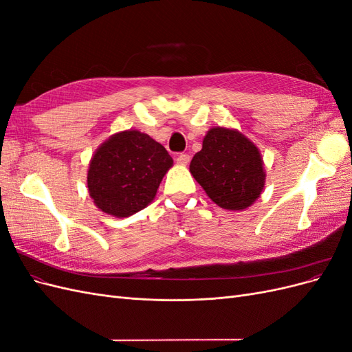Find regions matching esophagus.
Instances as JSON below:
<instances>
[{
	"mask_svg": "<svg viewBox=\"0 0 352 352\" xmlns=\"http://www.w3.org/2000/svg\"><path fill=\"white\" fill-rule=\"evenodd\" d=\"M189 160H190L189 154H185V153H182V154H179V155H177L176 162H177L179 164H188V163H189Z\"/></svg>",
	"mask_w": 352,
	"mask_h": 352,
	"instance_id": "esophagus-1",
	"label": "esophagus"
}]
</instances>
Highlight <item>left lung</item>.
Here are the masks:
<instances>
[{
	"instance_id": "obj_1",
	"label": "left lung",
	"mask_w": 352,
	"mask_h": 352,
	"mask_svg": "<svg viewBox=\"0 0 352 352\" xmlns=\"http://www.w3.org/2000/svg\"><path fill=\"white\" fill-rule=\"evenodd\" d=\"M189 170L207 195L228 210L250 207L260 197L265 179L258 148L226 127L208 131Z\"/></svg>"
}]
</instances>
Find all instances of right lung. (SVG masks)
<instances>
[{
    "mask_svg": "<svg viewBox=\"0 0 352 352\" xmlns=\"http://www.w3.org/2000/svg\"><path fill=\"white\" fill-rule=\"evenodd\" d=\"M172 164L173 160L166 148L146 133H116L91 160L89 195L107 214L129 217L154 199Z\"/></svg>",
    "mask_w": 352,
    "mask_h": 352,
    "instance_id": "1",
    "label": "right lung"
}]
</instances>
